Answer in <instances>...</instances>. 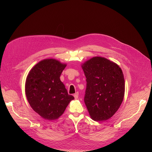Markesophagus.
Returning a JSON list of instances; mask_svg holds the SVG:
<instances>
[{
    "instance_id": "esophagus-1",
    "label": "esophagus",
    "mask_w": 152,
    "mask_h": 152,
    "mask_svg": "<svg viewBox=\"0 0 152 152\" xmlns=\"http://www.w3.org/2000/svg\"><path fill=\"white\" fill-rule=\"evenodd\" d=\"M78 95H79V93H78V92H76L75 94H74V96L75 99H77V98H78Z\"/></svg>"
}]
</instances>
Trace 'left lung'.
Here are the masks:
<instances>
[{
	"mask_svg": "<svg viewBox=\"0 0 152 152\" xmlns=\"http://www.w3.org/2000/svg\"><path fill=\"white\" fill-rule=\"evenodd\" d=\"M87 88L84 102L91 118L104 121L119 108L124 97L125 80L121 68L108 59L95 57L82 65Z\"/></svg>",
	"mask_w": 152,
	"mask_h": 152,
	"instance_id": "left-lung-1",
	"label": "left lung"
}]
</instances>
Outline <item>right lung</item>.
<instances>
[{"mask_svg": "<svg viewBox=\"0 0 152 152\" xmlns=\"http://www.w3.org/2000/svg\"><path fill=\"white\" fill-rule=\"evenodd\" d=\"M66 64L46 59L35 65L26 81L27 99L32 109L47 120L58 119L74 98L68 95L60 77Z\"/></svg>", "mask_w": 152, "mask_h": 152, "instance_id": "obj_1", "label": "right lung"}]
</instances>
